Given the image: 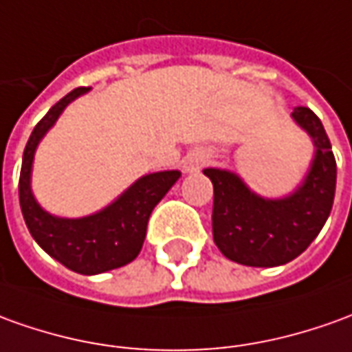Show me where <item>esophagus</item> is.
Here are the masks:
<instances>
[{"label": "esophagus", "mask_w": 352, "mask_h": 352, "mask_svg": "<svg viewBox=\"0 0 352 352\" xmlns=\"http://www.w3.org/2000/svg\"><path fill=\"white\" fill-rule=\"evenodd\" d=\"M208 157L203 151H195L190 153L188 157H186V161H184V166H186V170L188 172H197L199 168H203L205 164H207Z\"/></svg>", "instance_id": "34e87169"}]
</instances>
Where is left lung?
<instances>
[{"label":"left lung","mask_w":352,"mask_h":352,"mask_svg":"<svg viewBox=\"0 0 352 352\" xmlns=\"http://www.w3.org/2000/svg\"><path fill=\"white\" fill-rule=\"evenodd\" d=\"M292 115L316 147L309 176L292 197L263 199L232 172L203 170L214 188V243L234 263L264 268L289 263L314 241L331 212L338 164L328 134L309 107H295Z\"/></svg>","instance_id":"left-lung-1"}]
</instances>
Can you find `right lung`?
<instances>
[{
    "mask_svg": "<svg viewBox=\"0 0 352 352\" xmlns=\"http://www.w3.org/2000/svg\"><path fill=\"white\" fill-rule=\"evenodd\" d=\"M89 88H76L57 101L36 124L24 147L19 201L24 222L43 251L69 270L78 274H101L132 263L144 245L147 222L153 208L180 178L178 170L155 172L135 182L118 199L98 214L86 218H57L47 214L30 191V170L36 145L55 124L63 109Z\"/></svg>",
    "mask_w": 352,
    "mask_h": 352,
    "instance_id": "add662e5",
    "label": "right lung"
}]
</instances>
